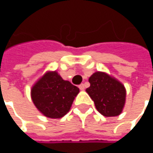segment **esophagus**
I'll list each match as a JSON object with an SVG mask.
<instances>
[{"mask_svg": "<svg viewBox=\"0 0 153 153\" xmlns=\"http://www.w3.org/2000/svg\"><path fill=\"white\" fill-rule=\"evenodd\" d=\"M79 88H80V90H84V88H85V87H84V84H83V83L80 84Z\"/></svg>", "mask_w": 153, "mask_h": 153, "instance_id": "esophagus-1", "label": "esophagus"}]
</instances>
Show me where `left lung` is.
<instances>
[{
	"label": "left lung",
	"instance_id": "1",
	"mask_svg": "<svg viewBox=\"0 0 153 153\" xmlns=\"http://www.w3.org/2000/svg\"><path fill=\"white\" fill-rule=\"evenodd\" d=\"M90 87L86 89L94 100L97 111L105 117H117L123 110L126 101L124 85L115 77L96 71L89 77Z\"/></svg>",
	"mask_w": 153,
	"mask_h": 153
}]
</instances>
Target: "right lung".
Instances as JSON below:
<instances>
[{
	"label": "right lung",
	"instance_id": "right-lung-1",
	"mask_svg": "<svg viewBox=\"0 0 153 153\" xmlns=\"http://www.w3.org/2000/svg\"><path fill=\"white\" fill-rule=\"evenodd\" d=\"M79 88L62 78L56 71H47L32 86L30 96L35 106L45 117L61 118L71 107Z\"/></svg>",
	"mask_w": 153,
	"mask_h": 153
}]
</instances>
